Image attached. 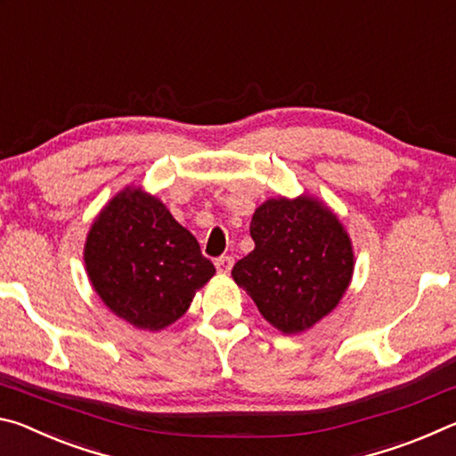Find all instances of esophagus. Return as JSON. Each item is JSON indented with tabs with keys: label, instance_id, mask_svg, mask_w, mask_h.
<instances>
[{
	"label": "esophagus",
	"instance_id": "1",
	"mask_svg": "<svg viewBox=\"0 0 456 456\" xmlns=\"http://www.w3.org/2000/svg\"><path fill=\"white\" fill-rule=\"evenodd\" d=\"M215 267H217L219 273H229L231 267H233V257L223 256L219 259H215Z\"/></svg>",
	"mask_w": 456,
	"mask_h": 456
}]
</instances>
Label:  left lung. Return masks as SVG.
Wrapping results in <instances>:
<instances>
[{
    "label": "left lung",
    "mask_w": 456,
    "mask_h": 456,
    "mask_svg": "<svg viewBox=\"0 0 456 456\" xmlns=\"http://www.w3.org/2000/svg\"><path fill=\"white\" fill-rule=\"evenodd\" d=\"M249 233L256 249L231 275L273 328L283 334L310 330L339 304L354 273V251L322 200L269 199L253 213Z\"/></svg>",
    "instance_id": "obj_1"
}]
</instances>
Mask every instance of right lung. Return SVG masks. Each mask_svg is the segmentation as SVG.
<instances>
[{"instance_id":"1","label":"right lung","mask_w":456,"mask_h":456,"mask_svg":"<svg viewBox=\"0 0 456 456\" xmlns=\"http://www.w3.org/2000/svg\"><path fill=\"white\" fill-rule=\"evenodd\" d=\"M84 264L108 310L151 331L179 320L215 275L191 231L136 187L120 191L92 223Z\"/></svg>"}]
</instances>
